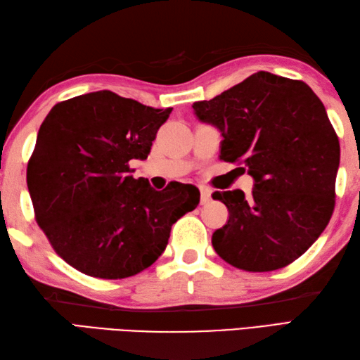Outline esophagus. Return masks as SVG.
Here are the masks:
<instances>
[{
	"label": "esophagus",
	"instance_id": "esophagus-1",
	"mask_svg": "<svg viewBox=\"0 0 360 360\" xmlns=\"http://www.w3.org/2000/svg\"><path fill=\"white\" fill-rule=\"evenodd\" d=\"M200 190H201V204H207L212 200L210 198L212 190L209 187H204V186Z\"/></svg>",
	"mask_w": 360,
	"mask_h": 360
}]
</instances>
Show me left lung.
I'll list each match as a JSON object with an SVG mask.
<instances>
[{"label":"left lung","instance_id":"1","mask_svg":"<svg viewBox=\"0 0 360 360\" xmlns=\"http://www.w3.org/2000/svg\"><path fill=\"white\" fill-rule=\"evenodd\" d=\"M193 110L221 131L219 159L255 179L249 198L241 190L212 195L229 210L212 235L213 249L248 272L295 262L335 205L340 145L322 101L302 80L259 71Z\"/></svg>","mask_w":360,"mask_h":360}]
</instances>
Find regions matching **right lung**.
Returning a JSON list of instances; mask_svg holds the SVG:
<instances>
[{
  "label": "right lung",
  "instance_id": "right-lung-1",
  "mask_svg": "<svg viewBox=\"0 0 360 360\" xmlns=\"http://www.w3.org/2000/svg\"><path fill=\"white\" fill-rule=\"evenodd\" d=\"M173 108L158 110L111 91L58 102L43 120L27 162L35 221L65 262L89 277L120 280L162 255L172 226L200 204L195 186L156 192L134 179Z\"/></svg>",
  "mask_w": 360,
  "mask_h": 360
}]
</instances>
